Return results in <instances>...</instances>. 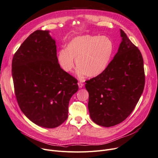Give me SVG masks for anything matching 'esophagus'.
<instances>
[{
    "mask_svg": "<svg viewBox=\"0 0 158 158\" xmlns=\"http://www.w3.org/2000/svg\"><path fill=\"white\" fill-rule=\"evenodd\" d=\"M78 85L79 88H82V87H83V86H84V84L81 83V82H80V81H78Z\"/></svg>",
    "mask_w": 158,
    "mask_h": 158,
    "instance_id": "esophagus-1",
    "label": "esophagus"
}]
</instances>
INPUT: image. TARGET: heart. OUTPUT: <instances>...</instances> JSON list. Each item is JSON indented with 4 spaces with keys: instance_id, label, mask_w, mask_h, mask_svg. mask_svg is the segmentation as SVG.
Returning a JSON list of instances; mask_svg holds the SVG:
<instances>
[{
    "instance_id": "1",
    "label": "heart",
    "mask_w": 158,
    "mask_h": 158,
    "mask_svg": "<svg viewBox=\"0 0 158 158\" xmlns=\"http://www.w3.org/2000/svg\"><path fill=\"white\" fill-rule=\"evenodd\" d=\"M114 50V43L107 36H78L67 44L65 49L58 52V62L64 71L71 73L75 67V60L79 77L87 75L94 78L107 68Z\"/></svg>"
}]
</instances>
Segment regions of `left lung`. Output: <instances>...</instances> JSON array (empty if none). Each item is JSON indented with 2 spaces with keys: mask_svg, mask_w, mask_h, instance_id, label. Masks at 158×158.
Here are the masks:
<instances>
[{
  "mask_svg": "<svg viewBox=\"0 0 158 158\" xmlns=\"http://www.w3.org/2000/svg\"><path fill=\"white\" fill-rule=\"evenodd\" d=\"M120 36L117 53L106 71L85 81L90 117L97 125L106 127L120 123L131 114L145 86L141 52L122 29Z\"/></svg>",
  "mask_w": 158,
  "mask_h": 158,
  "instance_id": "left-lung-1",
  "label": "left lung"
}]
</instances>
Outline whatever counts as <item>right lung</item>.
<instances>
[{
	"instance_id": "1",
	"label": "right lung",
	"mask_w": 158,
	"mask_h": 158,
	"mask_svg": "<svg viewBox=\"0 0 158 158\" xmlns=\"http://www.w3.org/2000/svg\"><path fill=\"white\" fill-rule=\"evenodd\" d=\"M36 30L15 53L12 77L20 109L36 125L52 129L68 117L69 100L78 80L60 66L55 39Z\"/></svg>"
}]
</instances>
